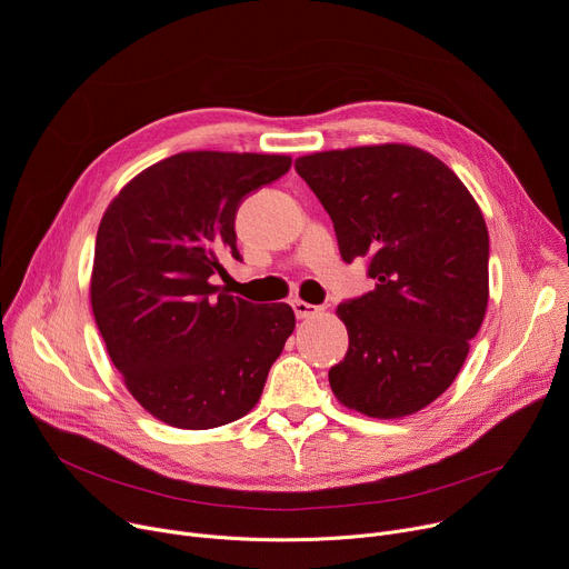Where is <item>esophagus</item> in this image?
<instances>
[{
	"mask_svg": "<svg viewBox=\"0 0 569 569\" xmlns=\"http://www.w3.org/2000/svg\"><path fill=\"white\" fill-rule=\"evenodd\" d=\"M291 308H293V312H296V317H298V319H310V317H315V315H319V312H321L319 305L305 302V300H293V302H291Z\"/></svg>",
	"mask_w": 569,
	"mask_h": 569,
	"instance_id": "34e87169",
	"label": "esophagus"
}]
</instances>
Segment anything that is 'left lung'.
Masks as SVG:
<instances>
[{
	"label": "left lung",
	"instance_id": "8db88e82",
	"mask_svg": "<svg viewBox=\"0 0 569 569\" xmlns=\"http://www.w3.org/2000/svg\"><path fill=\"white\" fill-rule=\"evenodd\" d=\"M296 172L330 213L346 264L376 287L341 302L346 358L328 373L339 403L376 419L419 412L462 369L486 319L490 239L458 174L403 143L315 152Z\"/></svg>",
	"mask_w": 569,
	"mask_h": 569
}]
</instances>
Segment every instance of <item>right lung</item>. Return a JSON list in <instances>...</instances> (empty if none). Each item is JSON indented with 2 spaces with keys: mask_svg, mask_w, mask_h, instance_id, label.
<instances>
[{
  "mask_svg": "<svg viewBox=\"0 0 569 569\" xmlns=\"http://www.w3.org/2000/svg\"><path fill=\"white\" fill-rule=\"evenodd\" d=\"M291 168L287 154L180 152L124 184L96 239L91 305L116 369L159 421L207 430L248 415L296 317L230 296L241 200Z\"/></svg>",
  "mask_w": 569,
  "mask_h": 569,
  "instance_id": "1",
  "label": "right lung"
}]
</instances>
